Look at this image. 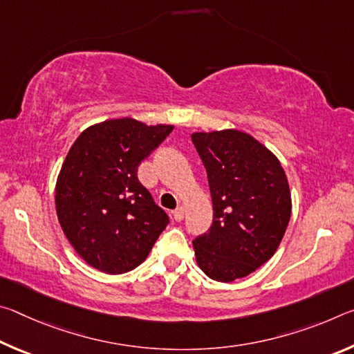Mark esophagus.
<instances>
[{
    "mask_svg": "<svg viewBox=\"0 0 354 354\" xmlns=\"http://www.w3.org/2000/svg\"><path fill=\"white\" fill-rule=\"evenodd\" d=\"M184 218V207H176L175 211H173V220L175 221H181Z\"/></svg>",
    "mask_w": 354,
    "mask_h": 354,
    "instance_id": "obj_1",
    "label": "esophagus"
}]
</instances>
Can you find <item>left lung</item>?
I'll return each mask as SVG.
<instances>
[{"label":"left lung","instance_id":"8db88e82","mask_svg":"<svg viewBox=\"0 0 354 354\" xmlns=\"http://www.w3.org/2000/svg\"><path fill=\"white\" fill-rule=\"evenodd\" d=\"M207 171L214 220L194 241L196 263L209 278L248 277L278 250L292 212L284 169L270 149L237 129L194 133Z\"/></svg>","mask_w":354,"mask_h":354}]
</instances>
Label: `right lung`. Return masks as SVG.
<instances>
[{"instance_id": "add662e5", "label": "right lung", "mask_w": 354, "mask_h": 354, "mask_svg": "<svg viewBox=\"0 0 354 354\" xmlns=\"http://www.w3.org/2000/svg\"><path fill=\"white\" fill-rule=\"evenodd\" d=\"M171 131L113 118L84 129L71 145L57 176L56 212L71 247L97 270H134L169 225L137 167Z\"/></svg>"}]
</instances>
